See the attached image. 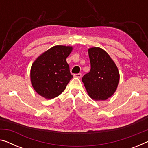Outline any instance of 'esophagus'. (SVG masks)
Instances as JSON below:
<instances>
[{"instance_id":"esophagus-1","label":"esophagus","mask_w":148,"mask_h":148,"mask_svg":"<svg viewBox=\"0 0 148 148\" xmlns=\"http://www.w3.org/2000/svg\"><path fill=\"white\" fill-rule=\"evenodd\" d=\"M74 77H77V78H81V77H82V74H81V73L74 74Z\"/></svg>"}]
</instances>
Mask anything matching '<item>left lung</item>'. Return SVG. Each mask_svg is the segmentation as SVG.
Here are the masks:
<instances>
[{"mask_svg": "<svg viewBox=\"0 0 148 148\" xmlns=\"http://www.w3.org/2000/svg\"><path fill=\"white\" fill-rule=\"evenodd\" d=\"M90 70L82 78L87 93L96 101H105L116 90L120 75L110 56L100 47L88 49Z\"/></svg>", "mask_w": 148, "mask_h": 148, "instance_id": "8db88e82", "label": "left lung"}]
</instances>
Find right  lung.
I'll use <instances>...</instances> for the list:
<instances>
[{"label": "right lung", "instance_id": "1", "mask_svg": "<svg viewBox=\"0 0 148 148\" xmlns=\"http://www.w3.org/2000/svg\"><path fill=\"white\" fill-rule=\"evenodd\" d=\"M72 47L56 45L36 59L31 67L32 87L37 93L47 99L60 95L73 78L66 58Z\"/></svg>", "mask_w": 148, "mask_h": 148}]
</instances>
